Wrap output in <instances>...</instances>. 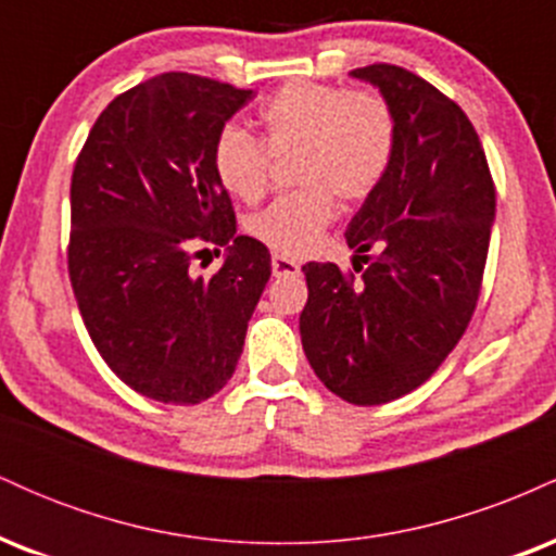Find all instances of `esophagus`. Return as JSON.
<instances>
[{"label":"esophagus","mask_w":556,"mask_h":556,"mask_svg":"<svg viewBox=\"0 0 556 556\" xmlns=\"http://www.w3.org/2000/svg\"><path fill=\"white\" fill-rule=\"evenodd\" d=\"M271 271L274 277H292V274H300V264L277 253V256H271Z\"/></svg>","instance_id":"obj_1"}]
</instances>
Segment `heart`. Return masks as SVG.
Segmentation results:
<instances>
[{"instance_id":"obj_1","label":"heart","mask_w":556,"mask_h":556,"mask_svg":"<svg viewBox=\"0 0 556 556\" xmlns=\"http://www.w3.org/2000/svg\"><path fill=\"white\" fill-rule=\"evenodd\" d=\"M258 119L264 143L240 127L219 132L214 172L227 193L256 203L269 190L271 156L298 151L300 190L253 214L248 232L279 256H305L334 219L337 195L361 203L384 182L397 151L394 112L376 91L295 80L266 101Z\"/></svg>"}]
</instances>
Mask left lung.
Returning a JSON list of instances; mask_svg holds the SVG:
<instances>
[{
    "mask_svg": "<svg viewBox=\"0 0 556 556\" xmlns=\"http://www.w3.org/2000/svg\"><path fill=\"white\" fill-rule=\"evenodd\" d=\"M350 75L392 106L397 151L344 232L361 253L355 274L303 266L300 340L329 392L368 407L418 389L460 342L481 295L496 190L473 123L439 88L397 65Z\"/></svg>",
    "mask_w": 556,
    "mask_h": 556,
    "instance_id": "obj_1",
    "label": "left lung"
}]
</instances>
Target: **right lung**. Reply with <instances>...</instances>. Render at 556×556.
I'll list each match as a JSON object with an SVG mask.
<instances>
[{"label": "right lung", "instance_id": "obj_1", "mask_svg": "<svg viewBox=\"0 0 556 556\" xmlns=\"http://www.w3.org/2000/svg\"><path fill=\"white\" fill-rule=\"evenodd\" d=\"M253 91L162 73L99 114L70 185L67 271L88 334L127 387L198 405L227 384L271 277L269 248L235 235L214 143ZM203 244L228 245L198 278Z\"/></svg>", "mask_w": 556, "mask_h": 556}]
</instances>
